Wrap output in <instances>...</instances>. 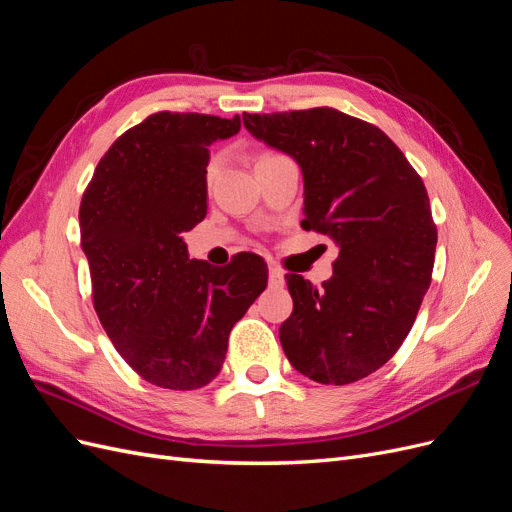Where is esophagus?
<instances>
[{
	"instance_id": "obj_1",
	"label": "esophagus",
	"mask_w": 512,
	"mask_h": 512,
	"mask_svg": "<svg viewBox=\"0 0 512 512\" xmlns=\"http://www.w3.org/2000/svg\"><path fill=\"white\" fill-rule=\"evenodd\" d=\"M284 271L280 269V267H275V265H269V284L271 286H275V288H280V286H284Z\"/></svg>"
}]
</instances>
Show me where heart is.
Masks as SVG:
<instances>
[{
  "label": "heart",
  "instance_id": "1",
  "mask_svg": "<svg viewBox=\"0 0 512 512\" xmlns=\"http://www.w3.org/2000/svg\"><path fill=\"white\" fill-rule=\"evenodd\" d=\"M275 156H277V153H273V151H262V153H258V156H256V164H260V162H267V160H271V158H275ZM215 170H218V162L211 160V162L207 164V170H205V175H207V179H209V181L213 179Z\"/></svg>",
  "mask_w": 512,
  "mask_h": 512
}]
</instances>
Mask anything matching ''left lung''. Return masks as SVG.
Segmentation results:
<instances>
[{
	"label": "left lung",
	"instance_id": "8db88e82",
	"mask_svg": "<svg viewBox=\"0 0 512 512\" xmlns=\"http://www.w3.org/2000/svg\"><path fill=\"white\" fill-rule=\"evenodd\" d=\"M243 126L297 160L301 226L339 245L322 288L286 275L294 307L280 342L290 365L320 384L374 374L404 344L431 284L438 230L423 179L380 128L337 108L243 113Z\"/></svg>",
	"mask_w": 512,
	"mask_h": 512
}]
</instances>
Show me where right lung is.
Listing matches in <instances>:
<instances>
[{"mask_svg": "<svg viewBox=\"0 0 512 512\" xmlns=\"http://www.w3.org/2000/svg\"><path fill=\"white\" fill-rule=\"evenodd\" d=\"M239 128V115L153 113L104 153L81 200L96 314L123 361L162 389L218 376L230 329L267 288L260 256L215 269L181 237L207 215L209 145Z\"/></svg>", "mask_w": 512, "mask_h": 512, "instance_id": "add662e5", "label": "right lung"}]
</instances>
